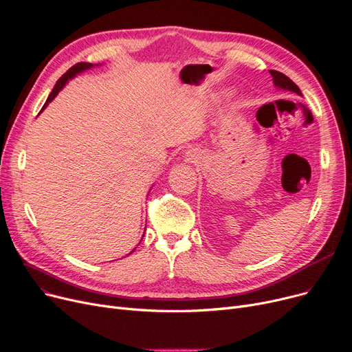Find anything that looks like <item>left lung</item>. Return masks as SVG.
Wrapping results in <instances>:
<instances>
[{
  "label": "left lung",
  "mask_w": 352,
  "mask_h": 352,
  "mask_svg": "<svg viewBox=\"0 0 352 352\" xmlns=\"http://www.w3.org/2000/svg\"><path fill=\"white\" fill-rule=\"evenodd\" d=\"M270 72H271V76H272L274 84L276 87H280L283 89H288V91H294V92H297V94L301 96V91H300L298 85L295 84L291 78H288L285 74H283L280 71H275V69H270Z\"/></svg>",
  "instance_id": "obj_1"
}]
</instances>
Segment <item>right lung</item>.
Returning <instances> with one entry per match:
<instances>
[{"label":"right lung","mask_w":352,"mask_h":352,"mask_svg":"<svg viewBox=\"0 0 352 352\" xmlns=\"http://www.w3.org/2000/svg\"><path fill=\"white\" fill-rule=\"evenodd\" d=\"M91 67H92V64H89V63H77L76 65H72V67L64 74V76L57 81V84L54 85L52 91H51V94L48 96V98H47V101H45V104H44L43 108H45V107L48 105V102H51V101L54 100V97L58 94L60 89L65 85V82H67L68 80H71L74 76H76V74H78V72H81V71H84V69H88V68H91ZM134 250H135V248H134ZM134 250H133V251H134ZM133 251H131V252H133Z\"/></svg>","instance_id":"right-lung-1"}]
</instances>
